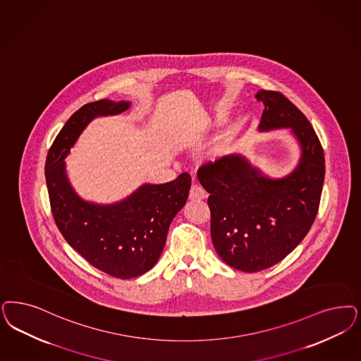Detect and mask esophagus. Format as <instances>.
<instances>
[{"label": "esophagus", "mask_w": 361, "mask_h": 361, "mask_svg": "<svg viewBox=\"0 0 361 361\" xmlns=\"http://www.w3.org/2000/svg\"><path fill=\"white\" fill-rule=\"evenodd\" d=\"M207 197V192L204 190V188L200 185H192L190 192H189V199L190 200H202Z\"/></svg>", "instance_id": "esophagus-1"}]
</instances>
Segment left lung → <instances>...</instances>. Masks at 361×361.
Returning <instances> with one entry per match:
<instances>
[{
  "label": "left lung",
  "mask_w": 361,
  "mask_h": 361,
  "mask_svg": "<svg viewBox=\"0 0 361 361\" xmlns=\"http://www.w3.org/2000/svg\"><path fill=\"white\" fill-rule=\"evenodd\" d=\"M260 132L289 129L300 145L296 168L271 178L241 154L202 164L200 184L209 193L213 247L223 262L259 272L281 262L310 232L319 211L325 160L311 123L284 94L259 90Z\"/></svg>",
  "instance_id": "8db88e82"
}]
</instances>
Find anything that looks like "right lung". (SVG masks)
<instances>
[{
    "label": "right lung",
    "mask_w": 361,
    "mask_h": 361,
    "mask_svg": "<svg viewBox=\"0 0 361 361\" xmlns=\"http://www.w3.org/2000/svg\"><path fill=\"white\" fill-rule=\"evenodd\" d=\"M129 101L99 99L81 106L63 125L45 162L50 209L68 244L89 264L117 279L148 272L161 256L169 225L187 202L190 174L165 184H144L124 200L96 204L81 199L71 185L65 159L96 117L129 109Z\"/></svg>",
    "instance_id": "obj_1"
}]
</instances>
